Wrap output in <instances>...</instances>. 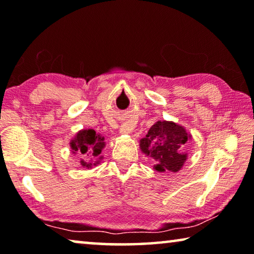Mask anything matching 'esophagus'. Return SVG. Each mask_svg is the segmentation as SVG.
Returning <instances> with one entry per match:
<instances>
[{"instance_id": "esophagus-1", "label": "esophagus", "mask_w": 254, "mask_h": 254, "mask_svg": "<svg viewBox=\"0 0 254 254\" xmlns=\"http://www.w3.org/2000/svg\"><path fill=\"white\" fill-rule=\"evenodd\" d=\"M132 130V125L129 123H126L122 125V127H120V132H123V134H128V132H130Z\"/></svg>"}]
</instances>
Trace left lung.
Instances as JSON below:
<instances>
[{
  "mask_svg": "<svg viewBox=\"0 0 254 254\" xmlns=\"http://www.w3.org/2000/svg\"><path fill=\"white\" fill-rule=\"evenodd\" d=\"M190 136L179 125L171 122H158L150 128L139 146L144 153L153 159L157 171L177 173L184 165L187 155L182 152Z\"/></svg>",
  "mask_w": 254,
  "mask_h": 254,
  "instance_id": "obj_1",
  "label": "left lung"
}]
</instances>
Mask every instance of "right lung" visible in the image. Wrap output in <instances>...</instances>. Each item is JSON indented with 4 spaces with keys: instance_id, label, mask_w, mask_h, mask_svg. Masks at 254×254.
Wrapping results in <instances>:
<instances>
[{
    "instance_id": "1",
    "label": "right lung",
    "mask_w": 254,
    "mask_h": 254,
    "mask_svg": "<svg viewBox=\"0 0 254 254\" xmlns=\"http://www.w3.org/2000/svg\"><path fill=\"white\" fill-rule=\"evenodd\" d=\"M104 137L96 134L94 129H84L78 132L70 143L72 153L80 157V165L89 168L92 163L86 159L97 157L104 147Z\"/></svg>"
}]
</instances>
